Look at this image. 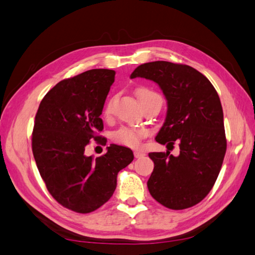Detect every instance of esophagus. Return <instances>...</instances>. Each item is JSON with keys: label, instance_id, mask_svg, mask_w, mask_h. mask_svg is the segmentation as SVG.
<instances>
[{"label": "esophagus", "instance_id": "34e87169", "mask_svg": "<svg viewBox=\"0 0 255 255\" xmlns=\"http://www.w3.org/2000/svg\"><path fill=\"white\" fill-rule=\"evenodd\" d=\"M133 156H134V158H141V157H143V156H146V152L137 150V151L133 152Z\"/></svg>", "mask_w": 255, "mask_h": 255}]
</instances>
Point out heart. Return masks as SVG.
<instances>
[{
  "label": "heart",
  "instance_id": "obj_1",
  "mask_svg": "<svg viewBox=\"0 0 255 255\" xmlns=\"http://www.w3.org/2000/svg\"><path fill=\"white\" fill-rule=\"evenodd\" d=\"M149 95H157L154 92L150 91L147 88H139L137 91V96L139 99H141ZM114 104H115V97L111 98L107 102L106 106L104 109L105 116H111L114 112ZM148 134L146 129L143 128H134V127H123L118 129L116 132H114L113 138L117 143L124 144L126 147L130 148H137L141 144V140Z\"/></svg>",
  "mask_w": 255,
  "mask_h": 255
}]
</instances>
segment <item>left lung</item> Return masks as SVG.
I'll return each instance as SVG.
<instances>
[{
    "instance_id": "left-lung-1",
    "label": "left lung",
    "mask_w": 255,
    "mask_h": 255,
    "mask_svg": "<svg viewBox=\"0 0 255 255\" xmlns=\"http://www.w3.org/2000/svg\"><path fill=\"white\" fill-rule=\"evenodd\" d=\"M159 85L167 99L166 121L156 141L180 153L150 152L154 163L147 182L154 200L172 210L202 201L214 186L227 151L220 98L203 74L183 64L157 61L138 66L130 78Z\"/></svg>"
}]
</instances>
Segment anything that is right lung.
<instances>
[{
	"instance_id": "1",
	"label": "right lung",
	"mask_w": 255,
	"mask_h": 255,
	"mask_svg": "<svg viewBox=\"0 0 255 255\" xmlns=\"http://www.w3.org/2000/svg\"><path fill=\"white\" fill-rule=\"evenodd\" d=\"M115 74L91 69L61 81L45 95L35 116L32 150L39 174L55 200L78 213L106 203L118 172L133 160L130 149L114 143L96 159L85 154L93 140L106 144L98 132L104 129L101 115Z\"/></svg>"
}]
</instances>
